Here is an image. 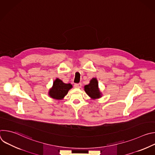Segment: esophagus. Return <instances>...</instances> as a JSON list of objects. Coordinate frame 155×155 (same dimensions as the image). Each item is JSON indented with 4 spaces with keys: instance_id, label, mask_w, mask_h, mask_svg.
<instances>
[{
    "instance_id": "34e87169",
    "label": "esophagus",
    "mask_w": 155,
    "mask_h": 155,
    "mask_svg": "<svg viewBox=\"0 0 155 155\" xmlns=\"http://www.w3.org/2000/svg\"><path fill=\"white\" fill-rule=\"evenodd\" d=\"M81 83H75V84H74V87L75 88H80V87H81Z\"/></svg>"
}]
</instances>
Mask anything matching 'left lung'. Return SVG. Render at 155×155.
Instances as JSON below:
<instances>
[{
  "instance_id": "obj_1",
  "label": "left lung",
  "mask_w": 155,
  "mask_h": 155,
  "mask_svg": "<svg viewBox=\"0 0 155 155\" xmlns=\"http://www.w3.org/2000/svg\"><path fill=\"white\" fill-rule=\"evenodd\" d=\"M84 90L86 94L93 99L101 97V94L98 89V83L96 78H93L89 84L85 85Z\"/></svg>"
}]
</instances>
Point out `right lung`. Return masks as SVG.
<instances>
[{
    "instance_id": "right-lung-1",
    "label": "right lung",
    "mask_w": 155,
    "mask_h": 155,
    "mask_svg": "<svg viewBox=\"0 0 155 155\" xmlns=\"http://www.w3.org/2000/svg\"><path fill=\"white\" fill-rule=\"evenodd\" d=\"M72 87L71 84H65L60 79L56 78L53 83V87L50 90L49 95L54 99H62L68 94L69 90Z\"/></svg>"
}]
</instances>
